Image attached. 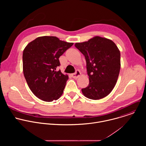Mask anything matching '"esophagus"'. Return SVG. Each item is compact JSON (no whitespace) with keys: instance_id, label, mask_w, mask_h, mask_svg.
I'll return each mask as SVG.
<instances>
[{"instance_id":"esophagus-1","label":"esophagus","mask_w":146,"mask_h":146,"mask_svg":"<svg viewBox=\"0 0 146 146\" xmlns=\"http://www.w3.org/2000/svg\"><path fill=\"white\" fill-rule=\"evenodd\" d=\"M80 75H81V73H80V72L78 70H77L74 73L72 74V76L74 78H78L80 76Z\"/></svg>"}]
</instances>
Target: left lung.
Returning <instances> with one entry per match:
<instances>
[{
	"mask_svg": "<svg viewBox=\"0 0 146 146\" xmlns=\"http://www.w3.org/2000/svg\"><path fill=\"white\" fill-rule=\"evenodd\" d=\"M74 46L84 55L87 63L90 83L81 90L83 95L93 100L106 97L115 87L121 68L120 51L116 44L110 39L95 36Z\"/></svg>",
	"mask_w": 146,
	"mask_h": 146,
	"instance_id": "left-lung-1",
	"label": "left lung"
}]
</instances>
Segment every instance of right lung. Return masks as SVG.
<instances>
[{"mask_svg": "<svg viewBox=\"0 0 146 146\" xmlns=\"http://www.w3.org/2000/svg\"><path fill=\"white\" fill-rule=\"evenodd\" d=\"M73 43L55 36L38 37L30 42L23 51V72L33 94L45 102L58 99L63 94L69 78L56 70L59 58Z\"/></svg>", "mask_w": 146, "mask_h": 146, "instance_id": "add662e5", "label": "right lung"}]
</instances>
